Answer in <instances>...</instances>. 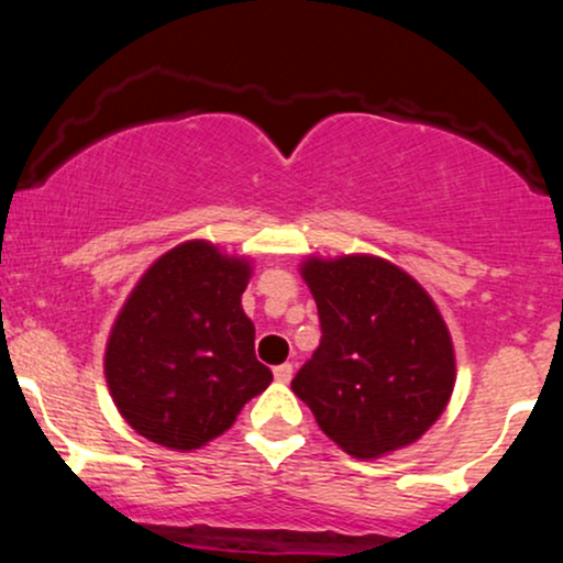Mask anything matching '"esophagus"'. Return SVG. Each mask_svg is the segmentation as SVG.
<instances>
[{
    "mask_svg": "<svg viewBox=\"0 0 563 563\" xmlns=\"http://www.w3.org/2000/svg\"><path fill=\"white\" fill-rule=\"evenodd\" d=\"M290 378H294V365L283 363V365L275 367V380H280V384H288Z\"/></svg>",
    "mask_w": 563,
    "mask_h": 563,
    "instance_id": "34e87169",
    "label": "esophagus"
}]
</instances>
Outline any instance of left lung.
Masks as SVG:
<instances>
[{"label": "left lung", "instance_id": "8db88e82", "mask_svg": "<svg viewBox=\"0 0 563 563\" xmlns=\"http://www.w3.org/2000/svg\"><path fill=\"white\" fill-rule=\"evenodd\" d=\"M322 339L290 389L354 457L421 439L455 386V352L431 296L397 264L339 256L301 264Z\"/></svg>", "mask_w": 563, "mask_h": 563}]
</instances>
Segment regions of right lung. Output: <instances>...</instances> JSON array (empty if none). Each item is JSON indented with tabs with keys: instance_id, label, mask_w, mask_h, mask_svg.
Instances as JSON below:
<instances>
[{
	"instance_id": "obj_1",
	"label": "right lung",
	"mask_w": 563,
	"mask_h": 563,
	"mask_svg": "<svg viewBox=\"0 0 563 563\" xmlns=\"http://www.w3.org/2000/svg\"><path fill=\"white\" fill-rule=\"evenodd\" d=\"M251 262L209 241L166 251L140 277L106 346L108 389L137 434L198 450L273 380L256 360L241 296Z\"/></svg>"
}]
</instances>
